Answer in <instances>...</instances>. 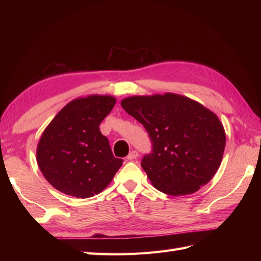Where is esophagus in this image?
Instances as JSON below:
<instances>
[{
	"instance_id": "34e87169",
	"label": "esophagus",
	"mask_w": 261,
	"mask_h": 261,
	"mask_svg": "<svg viewBox=\"0 0 261 261\" xmlns=\"http://www.w3.org/2000/svg\"><path fill=\"white\" fill-rule=\"evenodd\" d=\"M138 156H139V153H138V151L132 150V151H130L129 154H127L126 159H127V160H134V159H136Z\"/></svg>"
}]
</instances>
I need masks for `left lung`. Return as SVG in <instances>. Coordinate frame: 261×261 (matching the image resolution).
<instances>
[{
  "instance_id": "obj_1",
  "label": "left lung",
  "mask_w": 261,
  "mask_h": 261,
  "mask_svg": "<svg viewBox=\"0 0 261 261\" xmlns=\"http://www.w3.org/2000/svg\"><path fill=\"white\" fill-rule=\"evenodd\" d=\"M145 126L152 150L141 167L158 191L187 195L213 178L222 162L225 132L218 116L186 96H131L121 102Z\"/></svg>"
}]
</instances>
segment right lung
Here are the masks:
<instances>
[{"mask_svg":"<svg viewBox=\"0 0 261 261\" xmlns=\"http://www.w3.org/2000/svg\"><path fill=\"white\" fill-rule=\"evenodd\" d=\"M115 98L90 95L76 98L59 111L46 127L37 148L42 175L56 190L77 198L101 193L123 160L115 158L99 124Z\"/></svg>","mask_w":261,"mask_h":261,"instance_id":"right-lung-1","label":"right lung"}]
</instances>
